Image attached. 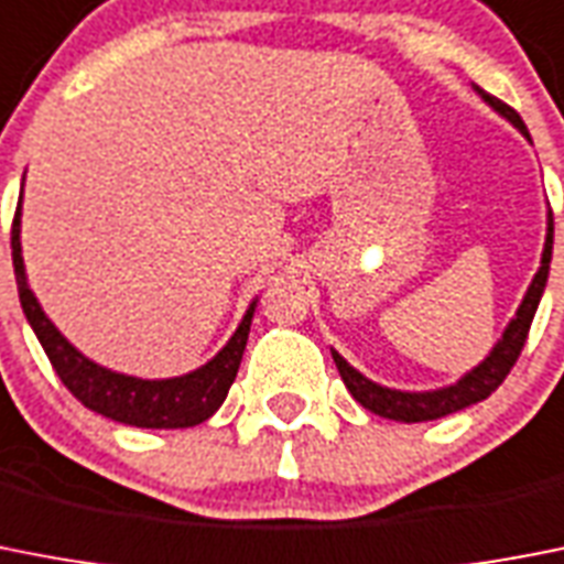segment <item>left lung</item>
Returning a JSON list of instances; mask_svg holds the SVG:
<instances>
[{
	"label": "left lung",
	"mask_w": 564,
	"mask_h": 564,
	"mask_svg": "<svg viewBox=\"0 0 564 564\" xmlns=\"http://www.w3.org/2000/svg\"><path fill=\"white\" fill-rule=\"evenodd\" d=\"M481 94L487 106H494L501 117H508L513 122L516 129L522 131L528 140V129H524L522 117L508 106V102H501V99L490 97L481 88H476ZM551 252H553V215H547V238H545V252H542V267H539L536 278L528 286V295H524L522 306L516 310V318L510 321L501 340L490 349L485 361L476 367V370L467 372L462 381L451 387H442V390L433 392H401V390H390V387H381L370 378H364L361 372L349 367L344 358L333 349V361L338 367L340 378H344V384L347 390L352 392V399L364 406V410H370V413L381 415V419H392V421H404V424H415V421H433V419H444V415L458 413V410H465V406L476 404V401H485L496 387L508 378V372L513 370L516 358L522 355L524 340H528V333H531L533 315H536V306L542 301V292H545L547 283V272H551Z\"/></svg>",
	"instance_id": "8db88e82"
}]
</instances>
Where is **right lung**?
<instances>
[{
	"label": "right lung",
	"instance_id": "add662e5",
	"mask_svg": "<svg viewBox=\"0 0 564 564\" xmlns=\"http://www.w3.org/2000/svg\"><path fill=\"white\" fill-rule=\"evenodd\" d=\"M19 212H22V197H19L17 215H13L11 226L13 272H17L19 304H22L28 324L33 326V333L40 338L42 349L48 355L51 367L56 370L59 381L68 387L70 395L83 401L94 413L120 421V424H131V427H194V424H200L209 415H215L217 406L226 401V392H229L231 381L238 376L246 338H249V326H252L254 304L246 310L243 321H240V326L229 338V344L209 364H203L200 370L180 378H163V381H145V378L111 372L106 367H99V364L88 361L77 347H70L65 335L42 312L40 301L33 297L25 278V263H22Z\"/></svg>",
	"mask_w": 564,
	"mask_h": 564
}]
</instances>
